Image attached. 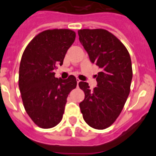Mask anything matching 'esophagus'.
<instances>
[{
  "label": "esophagus",
  "mask_w": 156,
  "mask_h": 156,
  "mask_svg": "<svg viewBox=\"0 0 156 156\" xmlns=\"http://www.w3.org/2000/svg\"><path fill=\"white\" fill-rule=\"evenodd\" d=\"M76 82H77V86H78V85H79V83H80V82H81V80H79L78 78H76Z\"/></svg>",
  "instance_id": "34e87169"
}]
</instances>
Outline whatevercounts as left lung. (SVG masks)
Segmentation results:
<instances>
[{"mask_svg": "<svg viewBox=\"0 0 156 156\" xmlns=\"http://www.w3.org/2000/svg\"><path fill=\"white\" fill-rule=\"evenodd\" d=\"M78 35L90 61L101 70L95 76L97 86L93 90L88 83H79L85 93L84 100L80 103V111L86 124L103 130L118 118L130 93V56L121 41L107 30L80 29Z\"/></svg>", "mask_w": 156, "mask_h": 156, "instance_id": "8db88e82", "label": "left lung"}]
</instances>
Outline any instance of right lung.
Listing matches in <instances>:
<instances>
[{
    "label": "right lung",
    "instance_id": "right-lung-1",
    "mask_svg": "<svg viewBox=\"0 0 156 156\" xmlns=\"http://www.w3.org/2000/svg\"><path fill=\"white\" fill-rule=\"evenodd\" d=\"M76 33L70 29L46 30L26 48L19 70V87L26 113L41 128L55 127L62 120L69 93L76 79L56 78L54 70L62 65Z\"/></svg>",
    "mask_w": 156,
    "mask_h": 156
}]
</instances>
